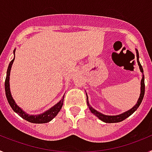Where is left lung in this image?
<instances>
[{
  "instance_id": "obj_1",
  "label": "left lung",
  "mask_w": 152,
  "mask_h": 152,
  "mask_svg": "<svg viewBox=\"0 0 152 152\" xmlns=\"http://www.w3.org/2000/svg\"><path fill=\"white\" fill-rule=\"evenodd\" d=\"M136 57H137V62H138V64L139 66V69H140L141 72L142 73V80H141V94L140 96H139V100L137 101L136 104L134 106L132 109H130L129 110L126 111V112L123 113L122 114H119V115H116V116H107V115H104V114L98 112L97 110H94L93 108L91 105L89 104V102H88V95H87V103H88V106L89 107L90 110L92 113H94L95 116L97 118L102 120L104 123H119V122L123 121L124 119H126V118H128L129 116H131L132 114L137 109L139 108V107L140 106L141 103H142V100H143V97H144L145 94V77H144V74H143V68H142V66L141 65L140 62H139V52L136 49Z\"/></svg>"
}]
</instances>
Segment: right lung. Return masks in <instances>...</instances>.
I'll list each match as a JSON object with an SVG mask.
<instances>
[{
    "label": "right lung",
    "mask_w": 152,
    "mask_h": 152,
    "mask_svg": "<svg viewBox=\"0 0 152 152\" xmlns=\"http://www.w3.org/2000/svg\"><path fill=\"white\" fill-rule=\"evenodd\" d=\"M13 54L15 55V49L13 50ZM13 61H14V58L13 59L9 64V66H8L7 71V77L5 79V93H6V96L7 99V101L10 104V106L11 107V108L13 109V110L15 113H17L19 116L22 117L23 119H24L26 121L29 122V123H49L52 120L55 116H57V114L58 113L60 110H61V107L63 105V102H64V96H63L62 99L60 100L58 103H56V105L53 106L52 108H50L49 110H48L47 111L44 112L43 113L39 114V115H29L28 113H26L22 109L18 107L17 103H15L14 100L12 97V95L10 94V69H11L12 64H13Z\"/></svg>",
    "instance_id": "add662e5"
}]
</instances>
